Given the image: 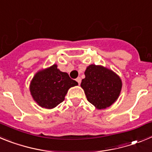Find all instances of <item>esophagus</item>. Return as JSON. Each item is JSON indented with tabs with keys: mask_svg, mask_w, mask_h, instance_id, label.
Wrapping results in <instances>:
<instances>
[{
	"mask_svg": "<svg viewBox=\"0 0 152 152\" xmlns=\"http://www.w3.org/2000/svg\"><path fill=\"white\" fill-rule=\"evenodd\" d=\"M76 81L77 82L78 84H79V85H80V83H81V78H80V77H78L77 79H76Z\"/></svg>",
	"mask_w": 152,
	"mask_h": 152,
	"instance_id": "esophagus-1",
	"label": "esophagus"
}]
</instances>
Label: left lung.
I'll return each instance as SVG.
<instances>
[{
    "label": "left lung",
    "instance_id": "left-lung-1",
    "mask_svg": "<svg viewBox=\"0 0 152 152\" xmlns=\"http://www.w3.org/2000/svg\"><path fill=\"white\" fill-rule=\"evenodd\" d=\"M85 76L81 87L87 100L97 109L109 107L118 99L122 81L113 71L101 66L90 65L85 71Z\"/></svg>",
    "mask_w": 152,
    "mask_h": 152
}]
</instances>
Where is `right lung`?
Returning a JSON list of instances; mask_svg holds the SVG:
<instances>
[{
	"mask_svg": "<svg viewBox=\"0 0 152 152\" xmlns=\"http://www.w3.org/2000/svg\"><path fill=\"white\" fill-rule=\"evenodd\" d=\"M77 85V82L72 80L66 72L58 69L57 66L54 64L34 76L30 90L39 106L53 109L64 100L70 87Z\"/></svg>",
	"mask_w": 152,
	"mask_h": 152,
	"instance_id": "add662e5",
	"label": "right lung"
}]
</instances>
